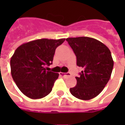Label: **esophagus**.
Masks as SVG:
<instances>
[{"label":"esophagus","mask_w":125,"mask_h":125,"mask_svg":"<svg viewBox=\"0 0 125 125\" xmlns=\"http://www.w3.org/2000/svg\"><path fill=\"white\" fill-rule=\"evenodd\" d=\"M60 76H69V73H63V72H60Z\"/></svg>","instance_id":"obj_1"}]
</instances>
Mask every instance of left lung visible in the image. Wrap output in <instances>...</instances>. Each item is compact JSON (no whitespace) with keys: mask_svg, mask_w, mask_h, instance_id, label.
Masks as SVG:
<instances>
[{"mask_svg":"<svg viewBox=\"0 0 125 125\" xmlns=\"http://www.w3.org/2000/svg\"><path fill=\"white\" fill-rule=\"evenodd\" d=\"M82 68L76 76V85L70 88L75 97L89 100L97 97L110 79L113 67L111 51L103 43L88 37L66 39Z\"/></svg>","mask_w":125,"mask_h":125,"instance_id":"obj_1","label":"left lung"}]
</instances>
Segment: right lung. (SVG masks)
<instances>
[{
    "mask_svg": "<svg viewBox=\"0 0 125 125\" xmlns=\"http://www.w3.org/2000/svg\"><path fill=\"white\" fill-rule=\"evenodd\" d=\"M65 40H37L23 44L14 51L10 60L12 79L28 97L41 99L51 92L59 74L46 71L45 67L52 64L56 48Z\"/></svg>",
    "mask_w": 125,
    "mask_h": 125,
    "instance_id": "add662e5",
    "label": "right lung"
}]
</instances>
